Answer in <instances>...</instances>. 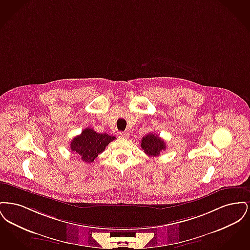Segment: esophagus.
Masks as SVG:
<instances>
[{
  "label": "esophagus",
  "mask_w": 250,
  "mask_h": 250,
  "mask_svg": "<svg viewBox=\"0 0 250 250\" xmlns=\"http://www.w3.org/2000/svg\"><path fill=\"white\" fill-rule=\"evenodd\" d=\"M120 138H128L129 137V134L127 132H119Z\"/></svg>",
  "instance_id": "34e87169"
}]
</instances>
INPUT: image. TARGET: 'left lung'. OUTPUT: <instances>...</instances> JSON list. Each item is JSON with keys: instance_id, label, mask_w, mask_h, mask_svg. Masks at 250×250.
<instances>
[{"instance_id": "1", "label": "left lung", "mask_w": 250, "mask_h": 250, "mask_svg": "<svg viewBox=\"0 0 250 250\" xmlns=\"http://www.w3.org/2000/svg\"><path fill=\"white\" fill-rule=\"evenodd\" d=\"M143 152L149 156H157L162 150L166 149L165 142L158 135L150 133L143 137L141 143Z\"/></svg>"}]
</instances>
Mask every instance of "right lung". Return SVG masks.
<instances>
[{
  "mask_svg": "<svg viewBox=\"0 0 250 250\" xmlns=\"http://www.w3.org/2000/svg\"><path fill=\"white\" fill-rule=\"evenodd\" d=\"M115 139L107 133H97L92 128H85L81 135L72 140L70 148L80 155L83 161L91 163Z\"/></svg>",
  "mask_w": 250,
  "mask_h": 250,
  "instance_id": "right-lung-1",
  "label": "right lung"
}]
</instances>
